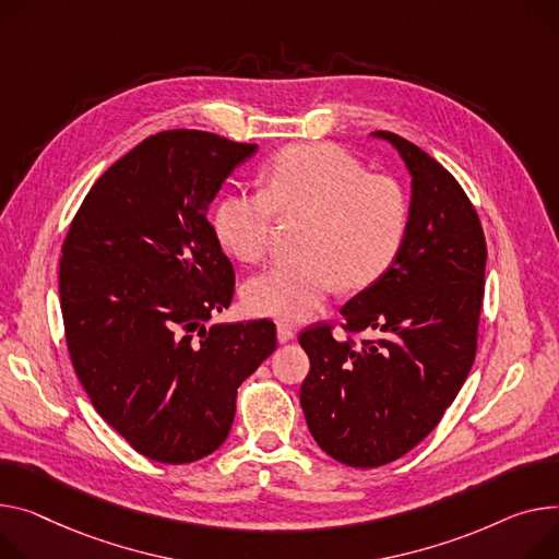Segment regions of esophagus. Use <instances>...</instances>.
<instances>
[{
    "label": "esophagus",
    "mask_w": 559,
    "mask_h": 559,
    "mask_svg": "<svg viewBox=\"0 0 559 559\" xmlns=\"http://www.w3.org/2000/svg\"><path fill=\"white\" fill-rule=\"evenodd\" d=\"M276 337H278V342H281V344L292 342V340L296 337V330H294L292 325H287V323H278V328H276Z\"/></svg>",
    "instance_id": "34e87169"
}]
</instances>
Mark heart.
I'll return each mask as SVG.
<instances>
[{"label":"heart","mask_w":559,"mask_h":559,"mask_svg":"<svg viewBox=\"0 0 559 559\" xmlns=\"http://www.w3.org/2000/svg\"><path fill=\"white\" fill-rule=\"evenodd\" d=\"M276 217L306 219L301 258L253 276L245 301L258 314L299 321L337 285H376L404 247L412 209L395 177L366 173L340 145L296 143L267 162L263 191L240 189L215 202L211 229L229 255L253 265L267 255Z\"/></svg>","instance_id":"obj_1"}]
</instances>
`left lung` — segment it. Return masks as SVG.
<instances>
[{
    "instance_id": "obj_1",
    "label": "left lung",
    "mask_w": 559,
    "mask_h": 559,
    "mask_svg": "<svg viewBox=\"0 0 559 559\" xmlns=\"http://www.w3.org/2000/svg\"><path fill=\"white\" fill-rule=\"evenodd\" d=\"M391 141L414 181L408 234L393 267L299 334L310 357L301 406L319 448L350 467H380L425 440L476 355L486 292V236L456 177L412 141ZM376 331L377 340L354 337Z\"/></svg>"
}]
</instances>
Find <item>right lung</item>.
I'll list each match as a JSON object with an SVG mask.
<instances>
[{
  "label": "right lung",
  "instance_id": "1",
  "mask_svg": "<svg viewBox=\"0 0 559 559\" xmlns=\"http://www.w3.org/2000/svg\"><path fill=\"white\" fill-rule=\"evenodd\" d=\"M253 153L255 143L202 130L147 136L96 179L62 242L73 370L98 416L145 459L213 454L238 386L276 348L270 319L206 325L236 292L206 211Z\"/></svg>",
  "mask_w": 559,
  "mask_h": 559
}]
</instances>
